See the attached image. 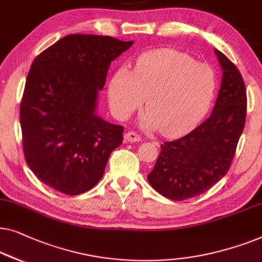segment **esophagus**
Returning <instances> with one entry per match:
<instances>
[{"label":"esophagus","instance_id":"esophagus-1","mask_svg":"<svg viewBox=\"0 0 262 262\" xmlns=\"http://www.w3.org/2000/svg\"><path fill=\"white\" fill-rule=\"evenodd\" d=\"M141 138H140V135L136 134L134 132H128L124 134V138H123V141L126 143H133V142H139Z\"/></svg>","mask_w":262,"mask_h":262}]
</instances>
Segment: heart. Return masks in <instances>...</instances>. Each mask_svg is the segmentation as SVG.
Segmentation results:
<instances>
[{
	"label": "heart",
	"mask_w": 262,
	"mask_h": 262,
	"mask_svg": "<svg viewBox=\"0 0 262 262\" xmlns=\"http://www.w3.org/2000/svg\"><path fill=\"white\" fill-rule=\"evenodd\" d=\"M215 73L209 65L196 62L189 54L172 49L141 54L134 72L120 68L110 79L109 104L117 119L127 120L141 108L145 130L174 138L196 126L215 94Z\"/></svg>",
	"instance_id": "b5f03b06"
}]
</instances>
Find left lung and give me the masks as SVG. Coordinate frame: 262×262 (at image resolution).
Wrapping results in <instances>:
<instances>
[{
  "mask_svg": "<svg viewBox=\"0 0 262 262\" xmlns=\"http://www.w3.org/2000/svg\"><path fill=\"white\" fill-rule=\"evenodd\" d=\"M222 82L209 119L192 132L161 145L156 166L147 176L154 190L172 201L208 191L230 167L245 128L246 86L236 66L215 50Z\"/></svg>",
  "mask_w": 262,
  "mask_h": 262,
  "instance_id": "8db88e82",
  "label": "left lung"
}]
</instances>
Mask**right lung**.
<instances>
[{
	"mask_svg": "<svg viewBox=\"0 0 262 262\" xmlns=\"http://www.w3.org/2000/svg\"><path fill=\"white\" fill-rule=\"evenodd\" d=\"M134 41L71 34L34 59L20 106L22 146L40 182L70 196L97 184L123 127L96 114L113 60Z\"/></svg>",
	"mask_w": 262,
	"mask_h": 262,
	"instance_id": "1",
	"label": "right lung"
}]
</instances>
